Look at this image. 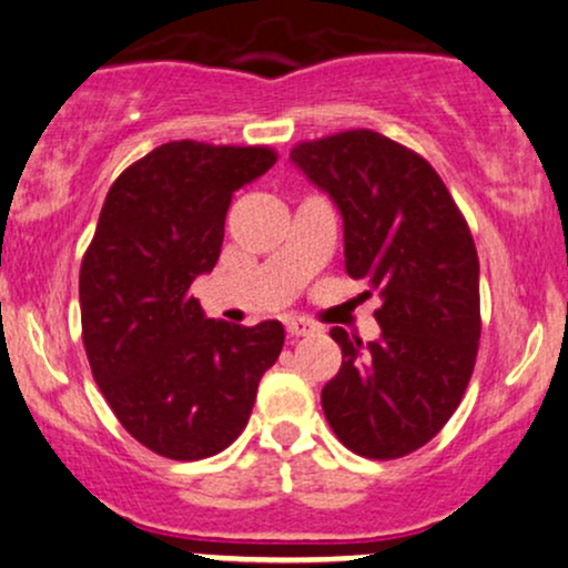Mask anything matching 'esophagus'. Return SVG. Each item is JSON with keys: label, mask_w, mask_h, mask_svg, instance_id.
<instances>
[{"label": "esophagus", "mask_w": 568, "mask_h": 568, "mask_svg": "<svg viewBox=\"0 0 568 568\" xmlns=\"http://www.w3.org/2000/svg\"><path fill=\"white\" fill-rule=\"evenodd\" d=\"M285 331H288L291 336H310L315 334L317 328L310 321H304V317H288V321H285Z\"/></svg>", "instance_id": "34e87169"}]
</instances>
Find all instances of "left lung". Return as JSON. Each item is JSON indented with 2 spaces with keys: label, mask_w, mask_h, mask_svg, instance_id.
Wrapping results in <instances>:
<instances>
[{
  "label": "left lung",
  "mask_w": 568,
  "mask_h": 568,
  "mask_svg": "<svg viewBox=\"0 0 568 568\" xmlns=\"http://www.w3.org/2000/svg\"><path fill=\"white\" fill-rule=\"evenodd\" d=\"M291 162L334 200L344 270L379 293L382 334L342 347L323 410L344 446L397 459L452 419L473 376L480 338L478 253L452 194L427 160L374 130L298 143Z\"/></svg>",
  "instance_id": "8db88e82"
}]
</instances>
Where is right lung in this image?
<instances>
[{"label": "right lung", "mask_w": 568, "mask_h": 568, "mask_svg": "<svg viewBox=\"0 0 568 568\" xmlns=\"http://www.w3.org/2000/svg\"><path fill=\"white\" fill-rule=\"evenodd\" d=\"M264 146L171 141L109 189L82 258V338L122 427L168 459L224 452L243 433L285 331L205 317L192 283L219 262L232 194L275 165Z\"/></svg>", "instance_id": "right-lung-1"}]
</instances>
